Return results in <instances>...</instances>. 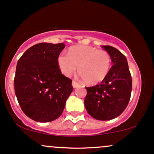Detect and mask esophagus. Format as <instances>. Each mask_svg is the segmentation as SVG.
<instances>
[{
    "label": "esophagus",
    "mask_w": 154,
    "mask_h": 154,
    "mask_svg": "<svg viewBox=\"0 0 154 154\" xmlns=\"http://www.w3.org/2000/svg\"><path fill=\"white\" fill-rule=\"evenodd\" d=\"M72 87H73V88H77V87H79V86H80V84H79L78 82H75V81H72Z\"/></svg>",
    "instance_id": "esophagus-1"
}]
</instances>
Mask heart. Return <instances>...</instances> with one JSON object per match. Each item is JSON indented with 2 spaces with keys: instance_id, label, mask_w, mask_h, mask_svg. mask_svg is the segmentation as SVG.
<instances>
[{
  "instance_id": "obj_1",
  "label": "heart",
  "mask_w": 154,
  "mask_h": 154,
  "mask_svg": "<svg viewBox=\"0 0 154 154\" xmlns=\"http://www.w3.org/2000/svg\"><path fill=\"white\" fill-rule=\"evenodd\" d=\"M57 63L60 71L67 77L75 73L78 67L79 74L89 85L104 81L111 68V57L108 51L82 45L70 47L68 55L59 54Z\"/></svg>"
}]
</instances>
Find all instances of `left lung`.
<instances>
[{"instance_id": "8db88e82", "label": "left lung", "mask_w": 154, "mask_h": 154, "mask_svg": "<svg viewBox=\"0 0 154 154\" xmlns=\"http://www.w3.org/2000/svg\"><path fill=\"white\" fill-rule=\"evenodd\" d=\"M111 57L113 65L108 76L100 84L86 87L84 105L94 119L108 121L122 114L128 105L132 82L126 57L110 46H103Z\"/></svg>"}]
</instances>
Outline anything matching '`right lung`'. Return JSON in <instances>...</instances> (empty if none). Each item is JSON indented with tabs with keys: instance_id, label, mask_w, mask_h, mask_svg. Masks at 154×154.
<instances>
[{
	"instance_id": "1",
	"label": "right lung",
	"mask_w": 154,
	"mask_h": 154,
	"mask_svg": "<svg viewBox=\"0 0 154 154\" xmlns=\"http://www.w3.org/2000/svg\"><path fill=\"white\" fill-rule=\"evenodd\" d=\"M65 47L63 43H40L29 48L17 62L15 94L24 113L35 122L59 118L72 91V80L62 74L57 63Z\"/></svg>"
}]
</instances>
